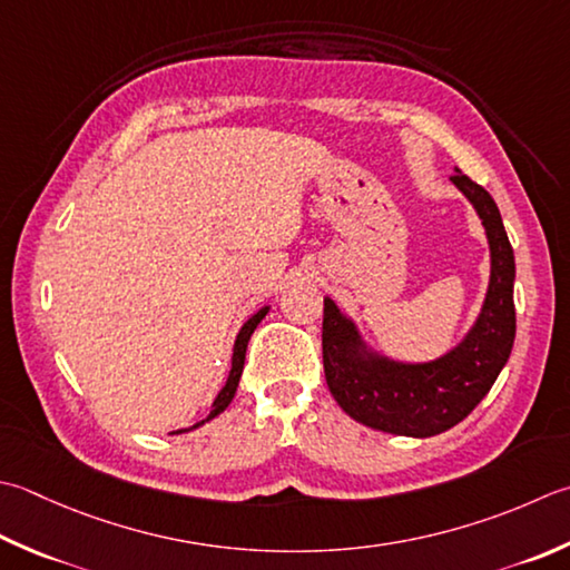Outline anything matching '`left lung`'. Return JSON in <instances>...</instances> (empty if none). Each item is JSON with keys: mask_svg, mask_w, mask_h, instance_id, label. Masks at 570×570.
<instances>
[{"mask_svg": "<svg viewBox=\"0 0 570 570\" xmlns=\"http://www.w3.org/2000/svg\"><path fill=\"white\" fill-rule=\"evenodd\" d=\"M452 183L474 205L492 254L482 314L456 348L430 363L390 361L367 348L355 323L328 296L323 298L326 383L336 403L365 428L403 438L450 430L482 403L511 355L517 336L514 249L492 195L460 170Z\"/></svg>", "mask_w": 570, "mask_h": 570, "instance_id": "1", "label": "left lung"}]
</instances>
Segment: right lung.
<instances>
[{
    "mask_svg": "<svg viewBox=\"0 0 570 570\" xmlns=\"http://www.w3.org/2000/svg\"><path fill=\"white\" fill-rule=\"evenodd\" d=\"M266 314H269V306H264V308L256 311V314H254L247 323H244L242 331L237 333V341H234V353H232V371H229L227 383H225V387L219 390V395L215 397V403H212V412H209V415H207L203 422H197V425L189 428V430H195V428H199V425H205V422H209L212 417H217L219 412H225V410H227V405L232 403L234 393H237V385H239L242 371H244V355H247V343H249V338H252L254 328L259 326L262 318H264ZM177 432H187V430H177ZM177 432H170V434H177Z\"/></svg>",
    "mask_w": 570,
    "mask_h": 570,
    "instance_id": "1",
    "label": "right lung"
}]
</instances>
